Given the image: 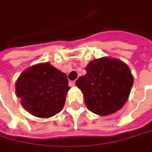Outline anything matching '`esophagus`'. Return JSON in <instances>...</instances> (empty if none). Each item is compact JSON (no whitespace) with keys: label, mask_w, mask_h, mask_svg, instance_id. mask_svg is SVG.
I'll return each instance as SVG.
<instances>
[{"label":"esophagus","mask_w":152,"mask_h":152,"mask_svg":"<svg viewBox=\"0 0 152 152\" xmlns=\"http://www.w3.org/2000/svg\"><path fill=\"white\" fill-rule=\"evenodd\" d=\"M69 86H75V81H74V80H72V81L69 82Z\"/></svg>","instance_id":"1"}]
</instances>
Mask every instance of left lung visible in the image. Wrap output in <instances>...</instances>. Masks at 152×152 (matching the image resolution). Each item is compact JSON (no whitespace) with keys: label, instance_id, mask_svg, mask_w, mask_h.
I'll use <instances>...</instances> for the list:
<instances>
[{"label":"left lung","instance_id":"1","mask_svg":"<svg viewBox=\"0 0 152 152\" xmlns=\"http://www.w3.org/2000/svg\"><path fill=\"white\" fill-rule=\"evenodd\" d=\"M86 71V74L80 76L75 85L83 92L87 108L101 116L118 111L133 85L128 66L116 59L101 58L91 61Z\"/></svg>","mask_w":152,"mask_h":152}]
</instances>
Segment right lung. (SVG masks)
Segmentation results:
<instances>
[{
	"label": "right lung",
	"instance_id": "1",
	"mask_svg": "<svg viewBox=\"0 0 152 152\" xmlns=\"http://www.w3.org/2000/svg\"><path fill=\"white\" fill-rule=\"evenodd\" d=\"M15 88L22 106L39 118H49L60 113L70 89L66 75L49 63L24 71Z\"/></svg>",
	"mask_w": 152,
	"mask_h": 152
}]
</instances>
